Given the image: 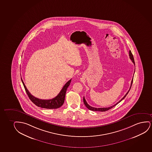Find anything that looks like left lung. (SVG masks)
<instances>
[{"instance_id": "1", "label": "left lung", "mask_w": 152, "mask_h": 152, "mask_svg": "<svg viewBox=\"0 0 152 152\" xmlns=\"http://www.w3.org/2000/svg\"><path fill=\"white\" fill-rule=\"evenodd\" d=\"M129 58H131V60H132V61L133 62L134 64V65L135 66V64H134V57H133V54H132V53L131 52V50L129 51ZM133 79H132V82H131V87H130V88H129V91H127L126 94H125V96H123V98L121 99V100H120L119 102H117L116 104H115V105H113L112 106H110V107H104V108H95L94 107H92V106H91L89 105L87 103L86 101L85 100V99L84 96V98H83V102H84V103L85 105L86 106V107L89 109V110H92V111H99V112H105V111H107L108 110H110V109H111L114 106H115L116 105H117L119 103L121 102L122 100H123L124 98H125V96H126L127 94H128V93H129V91H130V89L131 88V86H132V84H133Z\"/></svg>"}]
</instances>
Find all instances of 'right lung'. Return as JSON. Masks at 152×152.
<instances>
[{
	"instance_id": "1",
	"label": "right lung",
	"mask_w": 152,
	"mask_h": 152,
	"mask_svg": "<svg viewBox=\"0 0 152 152\" xmlns=\"http://www.w3.org/2000/svg\"><path fill=\"white\" fill-rule=\"evenodd\" d=\"M21 79L24 88L25 89L26 93L31 101L35 105L37 106L38 107L46 108V109H56L63 105V104L64 103V101H65L66 92L68 87L71 83V79H70L69 81H68L66 83L60 93L55 98H53L52 99H50V100H42V99H38V98H36L32 96L27 89L25 85V83H23V81L21 78Z\"/></svg>"
}]
</instances>
